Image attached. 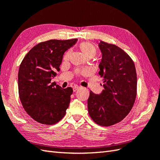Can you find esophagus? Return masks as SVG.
I'll return each mask as SVG.
<instances>
[{"mask_svg":"<svg viewBox=\"0 0 160 160\" xmlns=\"http://www.w3.org/2000/svg\"><path fill=\"white\" fill-rule=\"evenodd\" d=\"M79 88H80V87H79V86L75 85V86L73 87V90L74 92H76V91H77L78 89H79Z\"/></svg>","mask_w":160,"mask_h":160,"instance_id":"obj_1","label":"esophagus"}]
</instances>
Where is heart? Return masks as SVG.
I'll return each instance as SVG.
<instances>
[{
    "label": "heart",
    "instance_id": "obj_1",
    "mask_svg": "<svg viewBox=\"0 0 160 160\" xmlns=\"http://www.w3.org/2000/svg\"><path fill=\"white\" fill-rule=\"evenodd\" d=\"M78 49H80V51L83 54V56L86 58H91L94 57L97 54L98 50L96 49V47H95L93 44H91L90 42H84L80 43L79 45H78ZM69 56V52H66V53L64 54V60H67L68 59V58Z\"/></svg>",
    "mask_w": 160,
    "mask_h": 160
}]
</instances>
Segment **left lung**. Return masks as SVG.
<instances>
[{"label":"left lung","mask_w":160,"mask_h":160,"mask_svg":"<svg viewBox=\"0 0 160 160\" xmlns=\"http://www.w3.org/2000/svg\"><path fill=\"white\" fill-rule=\"evenodd\" d=\"M98 46L104 89L100 94L91 91L88 111L96 124L108 127L122 121L131 111L137 95V74L133 61L120 47L103 41Z\"/></svg>","instance_id":"8db88e82"}]
</instances>
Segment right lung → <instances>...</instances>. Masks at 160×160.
Returning a JSON list of instances; mask_svg holds the SVG:
<instances>
[{
    "label": "right lung",
    "mask_w": 160,
    "mask_h": 160,
    "mask_svg": "<svg viewBox=\"0 0 160 160\" xmlns=\"http://www.w3.org/2000/svg\"><path fill=\"white\" fill-rule=\"evenodd\" d=\"M78 39L49 40L40 42L27 53L18 71V93L24 109L40 124H56L69 107L71 87L62 89L51 82L60 71L64 53Z\"/></svg>",
    "instance_id": "right-lung-1"
}]
</instances>
